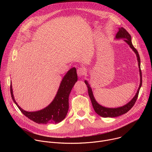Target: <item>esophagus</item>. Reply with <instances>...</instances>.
<instances>
[{
	"instance_id": "esophagus-1",
	"label": "esophagus",
	"mask_w": 152,
	"mask_h": 152,
	"mask_svg": "<svg viewBox=\"0 0 152 152\" xmlns=\"http://www.w3.org/2000/svg\"><path fill=\"white\" fill-rule=\"evenodd\" d=\"M77 73L78 76L80 77L83 76L86 73V69L85 68H83V67L79 68V69H77Z\"/></svg>"
}]
</instances>
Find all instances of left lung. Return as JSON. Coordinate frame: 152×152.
<instances>
[{
	"mask_svg": "<svg viewBox=\"0 0 152 152\" xmlns=\"http://www.w3.org/2000/svg\"><path fill=\"white\" fill-rule=\"evenodd\" d=\"M115 39H124L123 41L124 42H126L127 44L129 46V47L131 48L132 50L135 52V53L136 54L137 58V61L138 62V67H139V72H140V83L139 85V88L137 91L136 94L135 95V96L132 99V100L129 102L127 103H126V104L120 106V107H104L102 105H100L99 103H98V102L96 100L93 91H92V88L90 86L88 82L85 80V83L87 86L88 88V95L90 96V98L91 99V103H92V105L93 106L94 110L95 111V112L100 116L102 117H118L120 116L123 114H126V113H127L131 108L133 107V106L134 105L137 98H138V96L139 94V91L140 90L141 86L142 85V74H141V67H140V55L138 54V51L137 50V49L134 47L132 42V39H131V36L130 35L127 31L123 28H118V31L117 32Z\"/></svg>",
	"mask_w": 152,
	"mask_h": 152,
	"instance_id": "left-lung-1",
	"label": "left lung"
}]
</instances>
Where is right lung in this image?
I'll return each instance as SVG.
<instances>
[{
	"instance_id": "add662e5",
	"label": "right lung",
	"mask_w": 152,
	"mask_h": 152,
	"mask_svg": "<svg viewBox=\"0 0 152 152\" xmlns=\"http://www.w3.org/2000/svg\"><path fill=\"white\" fill-rule=\"evenodd\" d=\"M77 81L76 69L74 67L69 70L63 77L53 101L44 109L37 111H26L20 107L14 99L11 83V94L13 102L20 111L30 120L38 124H57L62 121L67 115L69 107V95Z\"/></svg>"
}]
</instances>
